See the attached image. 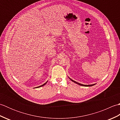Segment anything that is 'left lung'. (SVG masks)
I'll list each match as a JSON object with an SVG mask.
<instances>
[{
	"label": "left lung",
	"instance_id": "1",
	"mask_svg": "<svg viewBox=\"0 0 120 120\" xmlns=\"http://www.w3.org/2000/svg\"><path fill=\"white\" fill-rule=\"evenodd\" d=\"M70 79L72 80V81H73L74 82H75V83H77V84H78V85H80V86H94V85H95V84H94V85H82V84H80V83H78V82H76L75 81H74V80H73L72 79H71V78H70Z\"/></svg>",
	"mask_w": 120,
	"mask_h": 120
}]
</instances>
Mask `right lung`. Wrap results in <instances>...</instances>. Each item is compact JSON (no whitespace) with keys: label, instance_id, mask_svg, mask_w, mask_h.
I'll list each match as a JSON object with an SVG mask.
<instances>
[{"label":"right lung","instance_id":"right-lung-1","mask_svg":"<svg viewBox=\"0 0 120 120\" xmlns=\"http://www.w3.org/2000/svg\"><path fill=\"white\" fill-rule=\"evenodd\" d=\"M46 82H45L44 84H43V85H42V86H38V87H37V88H39V87H41V86H44L46 83Z\"/></svg>","mask_w":120,"mask_h":120}]
</instances>
